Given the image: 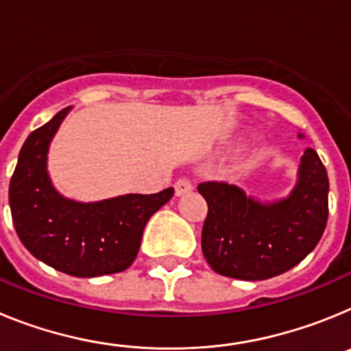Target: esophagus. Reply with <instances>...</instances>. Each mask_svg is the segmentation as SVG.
<instances>
[{
  "instance_id": "obj_1",
  "label": "esophagus",
  "mask_w": 351,
  "mask_h": 351,
  "mask_svg": "<svg viewBox=\"0 0 351 351\" xmlns=\"http://www.w3.org/2000/svg\"><path fill=\"white\" fill-rule=\"evenodd\" d=\"M173 188H176V195H178V197H182V195L190 193V191L193 190V184H191L190 179L181 178V179H178V181H176Z\"/></svg>"
}]
</instances>
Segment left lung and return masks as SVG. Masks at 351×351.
I'll return each instance as SVG.
<instances>
[{
    "label": "left lung",
    "instance_id": "obj_1",
    "mask_svg": "<svg viewBox=\"0 0 351 351\" xmlns=\"http://www.w3.org/2000/svg\"><path fill=\"white\" fill-rule=\"evenodd\" d=\"M304 135L299 133V138ZM207 218L202 251L214 272L262 281L295 267L316 247L327 225L328 178L315 149L300 158L290 195L260 202L226 182H202Z\"/></svg>",
    "mask_w": 351,
    "mask_h": 351
}]
</instances>
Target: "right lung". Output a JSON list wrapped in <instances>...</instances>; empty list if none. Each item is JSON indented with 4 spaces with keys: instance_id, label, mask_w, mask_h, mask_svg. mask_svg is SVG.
Instances as JSON below:
<instances>
[{
    "instance_id": "right-lung-1",
    "label": "right lung",
    "mask_w": 351,
    "mask_h": 351,
    "mask_svg": "<svg viewBox=\"0 0 351 351\" xmlns=\"http://www.w3.org/2000/svg\"><path fill=\"white\" fill-rule=\"evenodd\" d=\"M70 110L63 108L29 133L19 153L8 190L15 230L31 255L64 274L95 278L126 271L137 256L145 223L172 198L173 188L100 202L63 197L49 178L47 154Z\"/></svg>"
}]
</instances>
